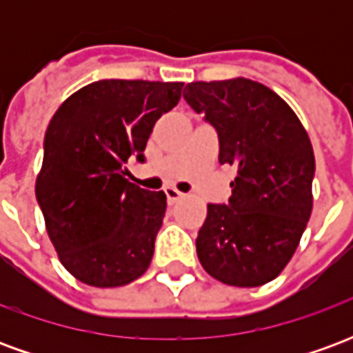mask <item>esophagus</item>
Instances as JSON below:
<instances>
[{"label":"esophagus","mask_w":353,"mask_h":353,"mask_svg":"<svg viewBox=\"0 0 353 353\" xmlns=\"http://www.w3.org/2000/svg\"><path fill=\"white\" fill-rule=\"evenodd\" d=\"M164 192H166V199H168V204H176L177 200L183 199V194L177 191V189H174V187H166V189H164Z\"/></svg>","instance_id":"1"}]
</instances>
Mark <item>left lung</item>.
Returning <instances> with one entry per match:
<instances>
[{"mask_svg":"<svg viewBox=\"0 0 353 353\" xmlns=\"http://www.w3.org/2000/svg\"><path fill=\"white\" fill-rule=\"evenodd\" d=\"M183 98L219 136V162L236 166L229 204H208L196 253L210 276L257 288L285 268L312 214L314 149L295 111L257 81H196Z\"/></svg>","mask_w":353,"mask_h":353,"instance_id":"left-lung-1","label":"left lung"}]
</instances>
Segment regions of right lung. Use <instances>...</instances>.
<instances>
[{
  "instance_id": "add662e5",
  "label": "right lung",
  "mask_w": 353,
  "mask_h": 353,
  "mask_svg": "<svg viewBox=\"0 0 353 353\" xmlns=\"http://www.w3.org/2000/svg\"><path fill=\"white\" fill-rule=\"evenodd\" d=\"M183 83L103 79L73 92L45 132L35 196L65 270L94 288L138 280L153 259L166 194L130 183L149 134Z\"/></svg>"
}]
</instances>
